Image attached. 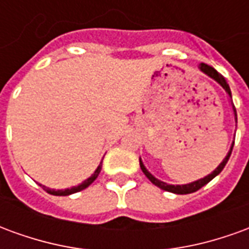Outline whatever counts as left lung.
<instances>
[{
	"label": "left lung",
	"mask_w": 249,
	"mask_h": 249,
	"mask_svg": "<svg viewBox=\"0 0 249 249\" xmlns=\"http://www.w3.org/2000/svg\"><path fill=\"white\" fill-rule=\"evenodd\" d=\"M198 69L203 71L204 74H207L208 77H211L212 80H214V81L219 84L220 87L224 89L225 92L228 93V96H230V100H231V104H232V93H231V89H230V85L227 84V81H225V78L221 74H220L219 71H216L214 68H212V66L207 65V64H200V66H198ZM232 109H233V114H235V123L236 125H237V114H236V109H235V105L232 104ZM233 144H235V141L232 142V145H231L230 151H228V153H227V156L224 157V160L220 162L219 167L214 169L213 172H211L209 175H207L205 178H198V180H196V181H192V183L189 184H183V185H173V184H167L164 183V181H161V180H159V178H156L153 175H152L148 169L145 168V165H144V162H142V160H141L140 157V168L141 171L144 172V175H145L146 178H149V181H151L152 184H155L156 187H159L160 189H162V191H167V192H172V193H176V195H187V193H192V192H196V191H198L200 188L204 187L205 184H208L212 178H214L217 175H219L223 169H224L225 164L228 162V160H230V156L231 153H232V148H233Z\"/></svg>",
	"instance_id": "left-lung-1"
}]
</instances>
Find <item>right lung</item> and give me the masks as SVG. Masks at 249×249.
Here are the masks:
<instances>
[{
  "label": "right lung",
  "mask_w": 249,
  "mask_h": 249,
  "mask_svg": "<svg viewBox=\"0 0 249 249\" xmlns=\"http://www.w3.org/2000/svg\"><path fill=\"white\" fill-rule=\"evenodd\" d=\"M101 167H103V160H101V162L98 164L97 169L93 172V175L90 176V178H88L87 180H84L81 184H78V185H76V187H71V188H66V189H51V188L45 187V185H42V184H40V185H42V188L45 189L46 192L51 193V195H54V196H69V195H73V193L76 192H80V191H82V189H85V188H88L90 184L97 178V176L100 175V172H101Z\"/></svg>",
  "instance_id": "obj_1"
}]
</instances>
